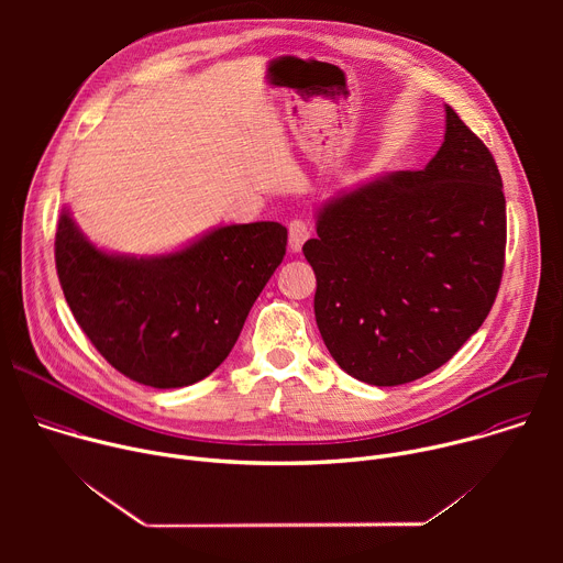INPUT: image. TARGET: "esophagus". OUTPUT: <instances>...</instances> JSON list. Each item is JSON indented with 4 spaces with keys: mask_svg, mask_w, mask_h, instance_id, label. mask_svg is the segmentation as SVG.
Here are the masks:
<instances>
[{
    "mask_svg": "<svg viewBox=\"0 0 563 563\" xmlns=\"http://www.w3.org/2000/svg\"><path fill=\"white\" fill-rule=\"evenodd\" d=\"M307 238H309V227L302 220H291L289 222V250L294 254H298Z\"/></svg>",
    "mask_w": 563,
    "mask_h": 563,
    "instance_id": "34e87169",
    "label": "esophagus"
}]
</instances>
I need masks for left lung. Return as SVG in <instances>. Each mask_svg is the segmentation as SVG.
<instances>
[{"label": "left lung", "instance_id": "1", "mask_svg": "<svg viewBox=\"0 0 563 563\" xmlns=\"http://www.w3.org/2000/svg\"><path fill=\"white\" fill-rule=\"evenodd\" d=\"M302 254L316 325L350 376L391 387L448 363L497 298L506 198L488 146L445 104V135L421 172H391L316 209Z\"/></svg>", "mask_w": 563, "mask_h": 563}]
</instances>
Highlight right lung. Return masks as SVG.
<instances>
[{
    "label": "right lung",
    "instance_id": "obj_1",
    "mask_svg": "<svg viewBox=\"0 0 563 563\" xmlns=\"http://www.w3.org/2000/svg\"><path fill=\"white\" fill-rule=\"evenodd\" d=\"M287 250L280 222L220 224L176 252L129 256L87 238L64 207L55 265L77 325L124 376L185 387L209 376L243 332Z\"/></svg>",
    "mask_w": 563,
    "mask_h": 563
}]
</instances>
